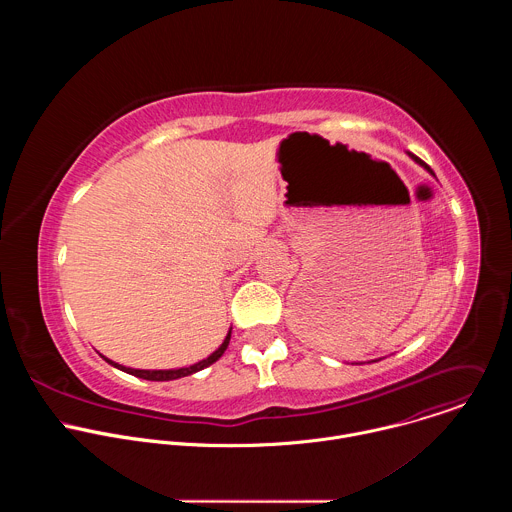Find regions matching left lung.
<instances>
[{"mask_svg": "<svg viewBox=\"0 0 512 512\" xmlns=\"http://www.w3.org/2000/svg\"><path fill=\"white\" fill-rule=\"evenodd\" d=\"M407 154H409V152H407ZM409 156H411V158H413V160H415V162H417V164H419V166H423V168H425V170H427V172H429V174H433V172H431V170H429V166H427V164H425V162H421V160H419V158H415V156H413V154H409Z\"/></svg>", "mask_w": 512, "mask_h": 512, "instance_id": "obj_1", "label": "left lung"}]
</instances>
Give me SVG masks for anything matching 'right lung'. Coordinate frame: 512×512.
Here are the masks:
<instances>
[{
    "instance_id": "right-lung-1",
    "label": "right lung",
    "mask_w": 512,
    "mask_h": 512,
    "mask_svg": "<svg viewBox=\"0 0 512 512\" xmlns=\"http://www.w3.org/2000/svg\"><path fill=\"white\" fill-rule=\"evenodd\" d=\"M229 342H231V330H229L227 338L223 340V344L218 346V348H216L208 358H204V360H200V362H196V364H190V367H182V369H168V371H143V369H129V367H123V364L113 362V360H109V358H105V356H103V358L111 364V367H115V369H119V371H123V373H129V375H133V377L145 379V381H174V379H182V377L194 375V373H198V371H202V369L210 367L212 362H216L218 358H221V356L225 354V350H227Z\"/></svg>"
}]
</instances>
